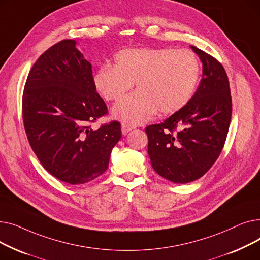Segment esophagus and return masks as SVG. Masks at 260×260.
Here are the masks:
<instances>
[{
    "label": "esophagus",
    "instance_id": "34e87169",
    "mask_svg": "<svg viewBox=\"0 0 260 260\" xmlns=\"http://www.w3.org/2000/svg\"><path fill=\"white\" fill-rule=\"evenodd\" d=\"M132 129H134V127L132 125L125 124V123H123V124L121 125V131H122L123 135H127V133H129Z\"/></svg>",
    "mask_w": 260,
    "mask_h": 260
}]
</instances>
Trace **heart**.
<instances>
[{
  "mask_svg": "<svg viewBox=\"0 0 260 260\" xmlns=\"http://www.w3.org/2000/svg\"><path fill=\"white\" fill-rule=\"evenodd\" d=\"M114 66L104 65L94 73L92 83L107 101L118 100L136 82L138 90L117 102L112 114L128 125H138L159 112H178L193 97L200 65L185 49L136 48L115 54Z\"/></svg>",
  "mask_w": 260,
  "mask_h": 260,
  "instance_id": "heart-1",
  "label": "heart"
}]
</instances>
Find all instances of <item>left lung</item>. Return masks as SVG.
<instances>
[{
  "instance_id": "1",
  "label": "left lung",
  "mask_w": 260,
  "mask_h": 260,
  "mask_svg": "<svg viewBox=\"0 0 260 260\" xmlns=\"http://www.w3.org/2000/svg\"><path fill=\"white\" fill-rule=\"evenodd\" d=\"M202 62V79L195 94L160 124L145 128L147 153L155 172L178 184L199 179L219 157L232 116L230 84L223 66L190 46ZM180 127L177 134L172 132Z\"/></svg>"
}]
</instances>
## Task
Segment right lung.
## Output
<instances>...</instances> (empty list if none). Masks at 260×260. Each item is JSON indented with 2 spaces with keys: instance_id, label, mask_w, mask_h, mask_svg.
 I'll return each mask as SVG.
<instances>
[{
  "instance_id": "obj_1",
  "label": "right lung",
  "mask_w": 260,
  "mask_h": 260,
  "mask_svg": "<svg viewBox=\"0 0 260 260\" xmlns=\"http://www.w3.org/2000/svg\"><path fill=\"white\" fill-rule=\"evenodd\" d=\"M105 114L91 64L77 41L54 44L31 67L23 93L24 127L38 159L59 180L84 184L107 170L122 133L117 121L90 127Z\"/></svg>"
}]
</instances>
